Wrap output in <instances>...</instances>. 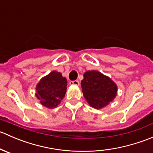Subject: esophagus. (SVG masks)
Wrapping results in <instances>:
<instances>
[{
  "label": "esophagus",
  "instance_id": "1",
  "mask_svg": "<svg viewBox=\"0 0 153 153\" xmlns=\"http://www.w3.org/2000/svg\"><path fill=\"white\" fill-rule=\"evenodd\" d=\"M69 84H70V85L78 86L80 84V82L78 81H77V80H75V81H71L70 82H69Z\"/></svg>",
  "mask_w": 153,
  "mask_h": 153
}]
</instances>
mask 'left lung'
I'll list each match as a JSON object with an SVG mask.
<instances>
[{
	"mask_svg": "<svg viewBox=\"0 0 153 153\" xmlns=\"http://www.w3.org/2000/svg\"><path fill=\"white\" fill-rule=\"evenodd\" d=\"M81 84L84 98L95 109L107 106L117 95L116 84L109 77L98 71L86 72Z\"/></svg>",
	"mask_w": 153,
	"mask_h": 153,
	"instance_id": "obj_1",
	"label": "left lung"
}]
</instances>
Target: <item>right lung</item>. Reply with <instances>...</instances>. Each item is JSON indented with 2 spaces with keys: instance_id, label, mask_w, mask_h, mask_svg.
Returning a JSON list of instances; mask_svg holds the SVG:
<instances>
[{
  "instance_id": "right-lung-1",
  "label": "right lung",
  "mask_w": 153,
  "mask_h": 153,
  "mask_svg": "<svg viewBox=\"0 0 153 153\" xmlns=\"http://www.w3.org/2000/svg\"><path fill=\"white\" fill-rule=\"evenodd\" d=\"M67 81L61 73L57 71L44 77L36 86L35 95L40 103L46 107H56L65 96Z\"/></svg>"
}]
</instances>
